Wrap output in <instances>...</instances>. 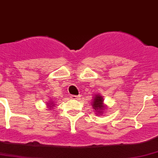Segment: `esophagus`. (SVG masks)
Segmentation results:
<instances>
[{
	"instance_id": "34e87169",
	"label": "esophagus",
	"mask_w": 158,
	"mask_h": 158,
	"mask_svg": "<svg viewBox=\"0 0 158 158\" xmlns=\"http://www.w3.org/2000/svg\"><path fill=\"white\" fill-rule=\"evenodd\" d=\"M71 98H72V99L78 100V99H79V98H80V96H74V95H71Z\"/></svg>"
}]
</instances>
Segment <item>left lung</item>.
<instances>
[{"instance_id":"obj_1","label":"left lung","mask_w":158,"mask_h":158,"mask_svg":"<svg viewBox=\"0 0 158 158\" xmlns=\"http://www.w3.org/2000/svg\"><path fill=\"white\" fill-rule=\"evenodd\" d=\"M91 105H92L93 108L96 112V114L98 115H102L104 113V108L106 107V106L104 104L103 97L98 94L94 96Z\"/></svg>"}]
</instances>
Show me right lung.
<instances>
[{
  "mask_svg": "<svg viewBox=\"0 0 158 158\" xmlns=\"http://www.w3.org/2000/svg\"><path fill=\"white\" fill-rule=\"evenodd\" d=\"M54 105H55V104H54V100L49 101V103L47 104V107L50 108V109H52V108L54 107Z\"/></svg>",
  "mask_w": 158,
  "mask_h": 158,
  "instance_id": "obj_1",
  "label": "right lung"
}]
</instances>
